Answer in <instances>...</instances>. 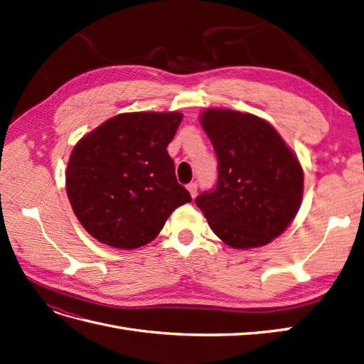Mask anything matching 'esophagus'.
Segmentation results:
<instances>
[{
  "instance_id": "esophagus-1",
  "label": "esophagus",
  "mask_w": 364,
  "mask_h": 364,
  "mask_svg": "<svg viewBox=\"0 0 364 364\" xmlns=\"http://www.w3.org/2000/svg\"><path fill=\"white\" fill-rule=\"evenodd\" d=\"M186 190H188L190 194L194 197L196 193H197V183L196 182H190L188 185H186Z\"/></svg>"
}]
</instances>
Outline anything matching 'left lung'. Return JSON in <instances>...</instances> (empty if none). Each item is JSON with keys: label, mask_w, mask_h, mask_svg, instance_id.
I'll return each mask as SVG.
<instances>
[{"label": "left lung", "mask_w": 364, "mask_h": 364, "mask_svg": "<svg viewBox=\"0 0 364 364\" xmlns=\"http://www.w3.org/2000/svg\"><path fill=\"white\" fill-rule=\"evenodd\" d=\"M202 127L217 155V182L196 197L214 234L235 249L259 247L282 234L301 206L304 173L267 121L209 109Z\"/></svg>", "instance_id": "left-lung-1"}]
</instances>
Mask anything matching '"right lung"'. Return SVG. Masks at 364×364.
Returning a JSON list of instances; mask_svg holds the SVG:
<instances>
[{"label":"right lung","mask_w":364,"mask_h":364,"mask_svg":"<svg viewBox=\"0 0 364 364\" xmlns=\"http://www.w3.org/2000/svg\"><path fill=\"white\" fill-rule=\"evenodd\" d=\"M181 121L179 112L119 114L77 142L67 194L94 238L117 249L144 246L176 208L191 202L167 151Z\"/></svg>","instance_id":"add662e5"}]
</instances>
